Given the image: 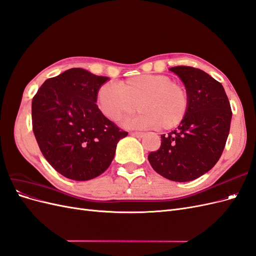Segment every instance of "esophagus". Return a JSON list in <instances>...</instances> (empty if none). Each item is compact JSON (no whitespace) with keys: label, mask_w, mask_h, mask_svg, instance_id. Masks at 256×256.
I'll return each instance as SVG.
<instances>
[{"label":"esophagus","mask_w":256,"mask_h":256,"mask_svg":"<svg viewBox=\"0 0 256 256\" xmlns=\"http://www.w3.org/2000/svg\"><path fill=\"white\" fill-rule=\"evenodd\" d=\"M130 134L132 136H136V138H144L145 136V134H142V132H132Z\"/></svg>","instance_id":"34e87169"}]
</instances>
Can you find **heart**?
<instances>
[{"label": "heart", "mask_w": 256, "mask_h": 256, "mask_svg": "<svg viewBox=\"0 0 256 256\" xmlns=\"http://www.w3.org/2000/svg\"><path fill=\"white\" fill-rule=\"evenodd\" d=\"M97 106L112 122L138 112L127 122L138 129L168 130L177 127L189 110V95L182 85L166 74H141L120 82L102 84L97 90Z\"/></svg>", "instance_id": "obj_1"}]
</instances>
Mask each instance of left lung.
Masks as SVG:
<instances>
[{
	"label": "left lung",
	"instance_id": "1",
	"mask_svg": "<svg viewBox=\"0 0 256 256\" xmlns=\"http://www.w3.org/2000/svg\"><path fill=\"white\" fill-rule=\"evenodd\" d=\"M189 95V110L176 130L161 136V146L148 154L152 168L173 182H191L220 159L230 134L232 110L222 84L200 69L176 66Z\"/></svg>",
	"mask_w": 256,
	"mask_h": 256
}]
</instances>
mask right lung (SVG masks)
I'll use <instances>...</instances> for the list:
<instances>
[{
  "mask_svg": "<svg viewBox=\"0 0 256 256\" xmlns=\"http://www.w3.org/2000/svg\"><path fill=\"white\" fill-rule=\"evenodd\" d=\"M110 79L72 68L46 80L32 100L33 131L44 157L72 180L102 174L127 136L99 111L97 90Z\"/></svg>",
  "mask_w": 256,
  "mask_h": 256,
  "instance_id": "1",
  "label": "right lung"
}]
</instances>
